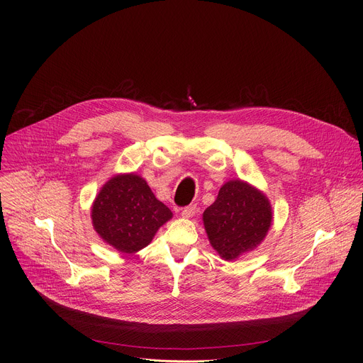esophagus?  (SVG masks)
<instances>
[{
    "label": "esophagus",
    "instance_id": "esophagus-1",
    "mask_svg": "<svg viewBox=\"0 0 363 363\" xmlns=\"http://www.w3.org/2000/svg\"><path fill=\"white\" fill-rule=\"evenodd\" d=\"M195 211H196V206L195 205L184 206V208H182V217L184 218H189V217H192L195 214Z\"/></svg>",
    "mask_w": 363,
    "mask_h": 363
}]
</instances>
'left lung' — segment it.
I'll list each match as a JSON object with an SVG mask.
<instances>
[{
	"label": "left lung",
	"mask_w": 363,
	"mask_h": 363,
	"mask_svg": "<svg viewBox=\"0 0 363 363\" xmlns=\"http://www.w3.org/2000/svg\"><path fill=\"white\" fill-rule=\"evenodd\" d=\"M202 217L211 245L225 260L260 244L272 225L267 198L241 181L223 185Z\"/></svg>",
	"instance_id": "left-lung-1"
}]
</instances>
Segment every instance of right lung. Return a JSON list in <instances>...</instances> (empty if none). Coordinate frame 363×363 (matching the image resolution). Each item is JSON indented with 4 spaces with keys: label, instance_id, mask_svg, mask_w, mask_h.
Wrapping results in <instances>:
<instances>
[{
    "label": "right lung",
    "instance_id": "obj_1",
    "mask_svg": "<svg viewBox=\"0 0 363 363\" xmlns=\"http://www.w3.org/2000/svg\"><path fill=\"white\" fill-rule=\"evenodd\" d=\"M172 217L138 175L112 178L99 192L91 220L97 234L122 252L146 247L158 228Z\"/></svg>",
    "mask_w": 363,
    "mask_h": 363
}]
</instances>
